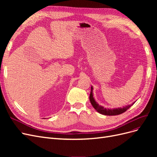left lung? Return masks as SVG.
<instances>
[{"label": "left lung", "instance_id": "8db88e82", "mask_svg": "<svg viewBox=\"0 0 157 157\" xmlns=\"http://www.w3.org/2000/svg\"><path fill=\"white\" fill-rule=\"evenodd\" d=\"M93 87H91V92H90V101L92 105L94 107V108L100 114L104 115H109V116H113V115H118L124 113L128 109H129L132 105H134V103H132V105H128L126 107H124L122 108H116V109H106L104 108L103 107L99 105V104L95 101V99L93 97Z\"/></svg>", "mask_w": 157, "mask_h": 157}]
</instances>
